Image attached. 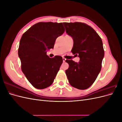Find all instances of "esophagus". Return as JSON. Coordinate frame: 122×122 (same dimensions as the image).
I'll list each match as a JSON object with an SVG mask.
<instances>
[{"instance_id":"34e87169","label":"esophagus","mask_w":122,"mask_h":122,"mask_svg":"<svg viewBox=\"0 0 122 122\" xmlns=\"http://www.w3.org/2000/svg\"><path fill=\"white\" fill-rule=\"evenodd\" d=\"M62 60H63V61H64V62H65V61H66V59L65 58L63 57V58H62Z\"/></svg>"}]
</instances>
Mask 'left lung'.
I'll return each instance as SVG.
<instances>
[{
    "mask_svg": "<svg viewBox=\"0 0 122 122\" xmlns=\"http://www.w3.org/2000/svg\"><path fill=\"white\" fill-rule=\"evenodd\" d=\"M63 24L66 32L73 40L72 52L80 58L78 63L66 60L69 65L66 70L69 82L77 89H87L101 71L104 56L102 40L93 28L85 23L65 22Z\"/></svg>",
    "mask_w": 122,
    "mask_h": 122,
    "instance_id": "obj_1",
    "label": "left lung"
}]
</instances>
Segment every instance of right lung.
I'll return each mask as SVG.
<instances>
[{"label":"right lung","instance_id":"add662e5","mask_svg":"<svg viewBox=\"0 0 122 122\" xmlns=\"http://www.w3.org/2000/svg\"><path fill=\"white\" fill-rule=\"evenodd\" d=\"M64 32L62 23L39 22L22 36L18 49L21 69L35 88L44 89L53 82L63 61L57 55L50 58L47 51Z\"/></svg>","mask_w":122,"mask_h":122}]
</instances>
